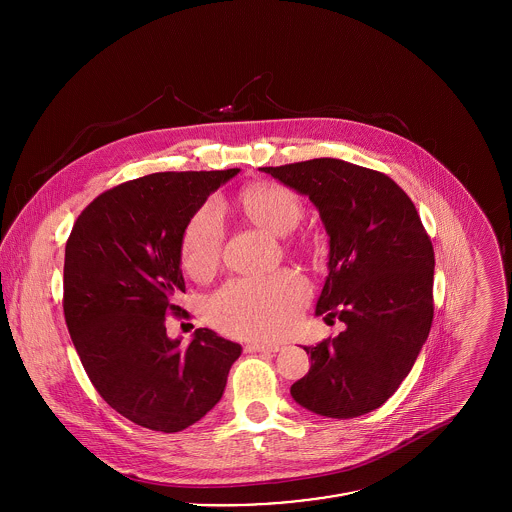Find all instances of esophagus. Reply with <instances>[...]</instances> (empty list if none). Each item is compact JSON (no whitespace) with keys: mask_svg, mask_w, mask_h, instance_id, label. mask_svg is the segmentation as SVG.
Returning <instances> with one entry per match:
<instances>
[{"mask_svg":"<svg viewBox=\"0 0 512 512\" xmlns=\"http://www.w3.org/2000/svg\"><path fill=\"white\" fill-rule=\"evenodd\" d=\"M280 345L276 343H248L246 353H278Z\"/></svg>","mask_w":512,"mask_h":512,"instance_id":"obj_1","label":"esophagus"}]
</instances>
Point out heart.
I'll return each mask as SVG.
<instances>
[{"instance_id": "obj_1", "label": "heart", "mask_w": 512, "mask_h": 512, "mask_svg": "<svg viewBox=\"0 0 512 512\" xmlns=\"http://www.w3.org/2000/svg\"><path fill=\"white\" fill-rule=\"evenodd\" d=\"M240 207L254 224L288 234L303 217V205L292 189L262 181L240 193ZM224 242L222 213L215 201L201 205L185 224L179 258L195 278H209L220 262ZM309 297L307 282L290 270L268 278L232 280L209 301V319L220 331L248 339L284 337Z\"/></svg>"}]
</instances>
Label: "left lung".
<instances>
[{
  "label": "left lung",
  "instance_id": "obj_1",
  "mask_svg": "<svg viewBox=\"0 0 512 512\" xmlns=\"http://www.w3.org/2000/svg\"><path fill=\"white\" fill-rule=\"evenodd\" d=\"M307 195L329 234V276L315 315L347 327L305 347L293 400L325 418L382 406L408 376L434 319V246L412 199L384 173L319 157L260 167Z\"/></svg>",
  "mask_w": 512,
  "mask_h": 512
}]
</instances>
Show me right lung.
Wrapping results in <instances>:
<instances>
[{"label":"right lung","mask_w":512,"mask_h":512,"mask_svg":"<svg viewBox=\"0 0 512 512\" xmlns=\"http://www.w3.org/2000/svg\"><path fill=\"white\" fill-rule=\"evenodd\" d=\"M240 169L165 171L98 195L65 248V321L96 392L130 422L163 434L219 402L242 347L197 329L183 347L165 317L187 315L179 246L193 213Z\"/></svg>","instance_id":"1"}]
</instances>
